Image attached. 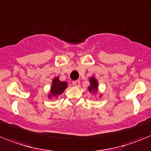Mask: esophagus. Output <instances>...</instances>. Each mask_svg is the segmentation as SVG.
Here are the masks:
<instances>
[{"label":"esophagus","instance_id":"esophagus-1","mask_svg":"<svg viewBox=\"0 0 151 151\" xmlns=\"http://www.w3.org/2000/svg\"><path fill=\"white\" fill-rule=\"evenodd\" d=\"M73 85H74V86H80V84H81V82H80L79 81H73Z\"/></svg>","mask_w":151,"mask_h":151}]
</instances>
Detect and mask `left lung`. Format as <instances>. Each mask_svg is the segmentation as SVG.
Instances as JSON below:
<instances>
[{
	"label": "left lung",
	"instance_id": "obj_1",
	"mask_svg": "<svg viewBox=\"0 0 151 151\" xmlns=\"http://www.w3.org/2000/svg\"><path fill=\"white\" fill-rule=\"evenodd\" d=\"M89 82H90V86H88V91L91 94L96 96V94L99 93V83L97 79L94 76H92L89 78ZM102 96L103 94L99 93V97Z\"/></svg>",
	"mask_w": 151,
	"mask_h": 151
}]
</instances>
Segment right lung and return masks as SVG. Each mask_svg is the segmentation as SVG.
Listing matches in <instances>:
<instances>
[{"label":"right lung","instance_id":"obj_1","mask_svg":"<svg viewBox=\"0 0 151 151\" xmlns=\"http://www.w3.org/2000/svg\"><path fill=\"white\" fill-rule=\"evenodd\" d=\"M68 83L65 81H61L59 77H55L52 80L50 91L48 94V99H56L59 95H61L63 92L68 88Z\"/></svg>","mask_w":151,"mask_h":151}]
</instances>
